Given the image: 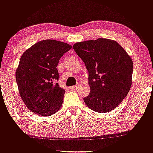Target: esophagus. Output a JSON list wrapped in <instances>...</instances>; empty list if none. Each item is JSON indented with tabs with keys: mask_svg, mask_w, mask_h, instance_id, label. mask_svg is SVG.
<instances>
[{
	"mask_svg": "<svg viewBox=\"0 0 153 153\" xmlns=\"http://www.w3.org/2000/svg\"><path fill=\"white\" fill-rule=\"evenodd\" d=\"M78 88V85L77 84V85H73V86H71L70 87V88H71V90H77V88Z\"/></svg>",
	"mask_w": 153,
	"mask_h": 153,
	"instance_id": "34e87169",
	"label": "esophagus"
}]
</instances>
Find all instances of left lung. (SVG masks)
<instances>
[{"label":"left lung","instance_id":"obj_1","mask_svg":"<svg viewBox=\"0 0 153 153\" xmlns=\"http://www.w3.org/2000/svg\"><path fill=\"white\" fill-rule=\"evenodd\" d=\"M73 49L88 71L91 92L83 99L85 104L99 113L114 109L130 90L133 73L130 56L119 43L108 39L78 42Z\"/></svg>","mask_w":153,"mask_h":153}]
</instances>
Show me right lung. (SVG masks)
I'll use <instances>...</instances> for the list:
<instances>
[{"instance_id":"obj_1","label":"right lung","mask_w":153,"mask_h":153,"mask_svg":"<svg viewBox=\"0 0 153 153\" xmlns=\"http://www.w3.org/2000/svg\"><path fill=\"white\" fill-rule=\"evenodd\" d=\"M72 47L53 39L34 44L22 54L16 72L19 94L34 114L51 116L62 106L65 93L57 80L59 59Z\"/></svg>"}]
</instances>
